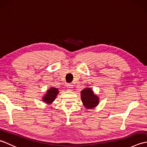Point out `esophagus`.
Wrapping results in <instances>:
<instances>
[{
	"mask_svg": "<svg viewBox=\"0 0 147 147\" xmlns=\"http://www.w3.org/2000/svg\"><path fill=\"white\" fill-rule=\"evenodd\" d=\"M73 88V85H71V84H69V85H67V88L68 90H72Z\"/></svg>",
	"mask_w": 147,
	"mask_h": 147,
	"instance_id": "34e87169",
	"label": "esophagus"
}]
</instances>
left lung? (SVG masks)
I'll use <instances>...</instances> for the list:
<instances>
[{"instance_id":"left-lung-1","label":"left lung","mask_w":147,"mask_h":147,"mask_svg":"<svg viewBox=\"0 0 147 147\" xmlns=\"http://www.w3.org/2000/svg\"><path fill=\"white\" fill-rule=\"evenodd\" d=\"M81 97L84 106L86 109H93L99 103L98 96L94 94L90 88H86L81 92Z\"/></svg>"}]
</instances>
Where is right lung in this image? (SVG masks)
<instances>
[{
	"mask_svg": "<svg viewBox=\"0 0 147 147\" xmlns=\"http://www.w3.org/2000/svg\"><path fill=\"white\" fill-rule=\"evenodd\" d=\"M58 93H59V90H57V88H53V87H52V88H51L49 90H47L46 94L43 97L42 100L44 102L47 103V104H51V103H52V102L54 101V100L55 99L56 96H57Z\"/></svg>",
	"mask_w": 147,
	"mask_h": 147,
	"instance_id": "add662e5",
	"label": "right lung"
}]
</instances>
